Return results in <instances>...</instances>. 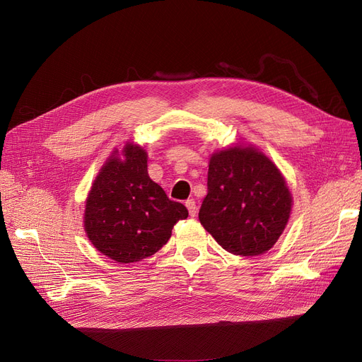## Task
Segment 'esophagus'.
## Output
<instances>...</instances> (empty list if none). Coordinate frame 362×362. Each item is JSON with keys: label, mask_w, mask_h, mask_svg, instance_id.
Here are the masks:
<instances>
[{"label": "esophagus", "mask_w": 362, "mask_h": 362, "mask_svg": "<svg viewBox=\"0 0 362 362\" xmlns=\"http://www.w3.org/2000/svg\"><path fill=\"white\" fill-rule=\"evenodd\" d=\"M185 205H186V208H187L189 216H191V217H195V216H197V210H198V208H197V202H195V199H187Z\"/></svg>", "instance_id": "34e87169"}]
</instances>
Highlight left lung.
<instances>
[{"label": "left lung", "instance_id": "1", "mask_svg": "<svg viewBox=\"0 0 362 362\" xmlns=\"http://www.w3.org/2000/svg\"><path fill=\"white\" fill-rule=\"evenodd\" d=\"M206 185L199 221L221 248L242 257L270 251L293 205L277 165L257 146L238 144L213 152Z\"/></svg>", "mask_w": 362, "mask_h": 362}]
</instances>
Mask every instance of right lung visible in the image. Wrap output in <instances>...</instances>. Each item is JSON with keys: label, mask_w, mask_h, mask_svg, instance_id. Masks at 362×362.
Instances as JSON below:
<instances>
[{"label": "right lung", "mask_w": 362, "mask_h": 362, "mask_svg": "<svg viewBox=\"0 0 362 362\" xmlns=\"http://www.w3.org/2000/svg\"><path fill=\"white\" fill-rule=\"evenodd\" d=\"M187 217L186 206L171 201L148 176L144 146L126 142L100 168L86 198L83 227L90 243L120 264L154 255Z\"/></svg>", "instance_id": "1"}]
</instances>
